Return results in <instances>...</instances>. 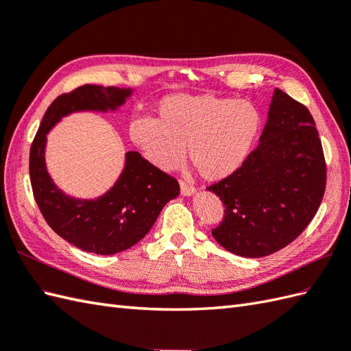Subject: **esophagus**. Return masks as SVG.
I'll list each match as a JSON object with an SVG mask.
<instances>
[{"label": "esophagus", "instance_id": "obj_1", "mask_svg": "<svg viewBox=\"0 0 351 351\" xmlns=\"http://www.w3.org/2000/svg\"><path fill=\"white\" fill-rule=\"evenodd\" d=\"M194 193H195V189H194L193 185L181 181V194L182 195H193Z\"/></svg>", "mask_w": 351, "mask_h": 351}]
</instances>
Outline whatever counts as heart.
I'll return each instance as SVG.
<instances>
[{
    "instance_id": "b5f03b06",
    "label": "heart",
    "mask_w": 351,
    "mask_h": 351,
    "mask_svg": "<svg viewBox=\"0 0 351 351\" xmlns=\"http://www.w3.org/2000/svg\"><path fill=\"white\" fill-rule=\"evenodd\" d=\"M158 118H136L128 133L146 160L161 170L189 158L208 181L233 175L254 146L262 115L254 103L210 94L166 95L157 106Z\"/></svg>"
}]
</instances>
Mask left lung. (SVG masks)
I'll return each mask as SVG.
<instances>
[{
	"mask_svg": "<svg viewBox=\"0 0 351 351\" xmlns=\"http://www.w3.org/2000/svg\"><path fill=\"white\" fill-rule=\"evenodd\" d=\"M326 189V161L311 113L275 88L260 143L230 176L208 186L224 203L214 239L236 256L265 257L311 223Z\"/></svg>",
	"mask_w": 351,
	"mask_h": 351,
	"instance_id": "1",
	"label": "left lung"
}]
</instances>
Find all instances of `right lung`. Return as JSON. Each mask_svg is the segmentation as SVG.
<instances>
[{"instance_id":"add662e5","label":"right lung","mask_w":351,"mask_h":351,"mask_svg":"<svg viewBox=\"0 0 351 351\" xmlns=\"http://www.w3.org/2000/svg\"><path fill=\"white\" fill-rule=\"evenodd\" d=\"M132 93V88L84 85L56 97L31 145L29 178L40 213L56 234L86 252L109 256L136 245L179 194L176 179L136 151L125 154L118 181L97 199L70 197L47 173L46 136L56 122L75 112L117 110Z\"/></svg>"}]
</instances>
